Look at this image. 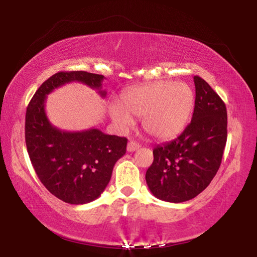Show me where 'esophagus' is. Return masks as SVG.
Wrapping results in <instances>:
<instances>
[{
	"instance_id": "esophagus-1",
	"label": "esophagus",
	"mask_w": 257,
	"mask_h": 257,
	"mask_svg": "<svg viewBox=\"0 0 257 257\" xmlns=\"http://www.w3.org/2000/svg\"><path fill=\"white\" fill-rule=\"evenodd\" d=\"M138 149H139V144H138V143L134 142V141H130V142L128 143V145H127V151H128V152H135V151L138 150Z\"/></svg>"
}]
</instances>
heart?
I'll return each instance as SVG.
<instances>
[{"mask_svg": "<svg viewBox=\"0 0 257 257\" xmlns=\"http://www.w3.org/2000/svg\"><path fill=\"white\" fill-rule=\"evenodd\" d=\"M194 102V93L188 85L156 81L128 89L122 95V105L111 104L110 114L122 128L133 124V115L143 118V128L150 137L170 141L188 124Z\"/></svg>", "mask_w": 257, "mask_h": 257, "instance_id": "heart-1", "label": "heart"}]
</instances>
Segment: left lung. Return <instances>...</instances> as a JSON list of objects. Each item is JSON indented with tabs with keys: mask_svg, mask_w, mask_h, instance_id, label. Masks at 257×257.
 Here are the masks:
<instances>
[{
	"mask_svg": "<svg viewBox=\"0 0 257 257\" xmlns=\"http://www.w3.org/2000/svg\"><path fill=\"white\" fill-rule=\"evenodd\" d=\"M193 118L179 137L158 145L146 184L159 199L182 203L196 197L219 170L227 143L224 102L201 77H194Z\"/></svg>",
	"mask_w": 257,
	"mask_h": 257,
	"instance_id": "1",
	"label": "left lung"
}]
</instances>
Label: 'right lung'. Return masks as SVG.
<instances>
[{
    "label": "right lung",
    "instance_id": "add662e5",
    "mask_svg": "<svg viewBox=\"0 0 257 257\" xmlns=\"http://www.w3.org/2000/svg\"><path fill=\"white\" fill-rule=\"evenodd\" d=\"M104 76L86 71H61L43 82L26 112L25 138L35 172L46 189L61 201L86 204L101 196L111 179L113 167L125 154L127 138L92 128L63 132L47 119L46 96L55 88L79 81L102 90Z\"/></svg>",
    "mask_w": 257,
    "mask_h": 257
}]
</instances>
